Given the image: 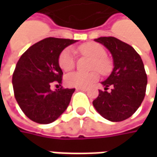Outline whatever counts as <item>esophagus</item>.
<instances>
[{
    "label": "esophagus",
    "mask_w": 157,
    "mask_h": 157,
    "mask_svg": "<svg viewBox=\"0 0 157 157\" xmlns=\"http://www.w3.org/2000/svg\"><path fill=\"white\" fill-rule=\"evenodd\" d=\"M77 90H80V91H84V92H86V91H87V88L86 87H78L77 88Z\"/></svg>",
    "instance_id": "1"
}]
</instances>
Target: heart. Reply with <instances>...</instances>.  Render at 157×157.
Returning <instances> with one entry per match:
<instances>
[{
	"label": "heart",
	"mask_w": 157,
	"mask_h": 157,
	"mask_svg": "<svg viewBox=\"0 0 157 157\" xmlns=\"http://www.w3.org/2000/svg\"><path fill=\"white\" fill-rule=\"evenodd\" d=\"M78 52L82 55L87 56L93 59L91 69L98 71L101 74L108 72L110 65L105 58V49L98 44H86L79 46ZM58 64L63 71H69L75 66V54L71 48H66L60 53L58 57ZM98 73L91 71L88 73H82L74 71L65 77V83L69 86L73 87H87L98 79Z\"/></svg>",
	"instance_id": "1"
}]
</instances>
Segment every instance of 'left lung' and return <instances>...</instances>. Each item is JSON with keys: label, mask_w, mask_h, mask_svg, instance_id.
<instances>
[{"label": "left lung", "mask_w": 157, "mask_h": 157, "mask_svg": "<svg viewBox=\"0 0 157 157\" xmlns=\"http://www.w3.org/2000/svg\"><path fill=\"white\" fill-rule=\"evenodd\" d=\"M113 57V69L101 82L105 91L93 101L96 111L110 121H121L133 115L145 97L147 75L140 55L129 44L113 36L94 39ZM108 87L112 88L107 92Z\"/></svg>", "instance_id": "left-lung-1"}]
</instances>
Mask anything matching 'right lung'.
I'll return each mask as SVG.
<instances>
[{"label":"right lung","mask_w":157,"mask_h":157,"mask_svg":"<svg viewBox=\"0 0 157 157\" xmlns=\"http://www.w3.org/2000/svg\"><path fill=\"white\" fill-rule=\"evenodd\" d=\"M77 40L48 37L29 47L16 63L12 77L15 100L25 115L39 124L55 121L70 104L75 89H51L62 82L58 57Z\"/></svg>","instance_id":"1"}]
</instances>
